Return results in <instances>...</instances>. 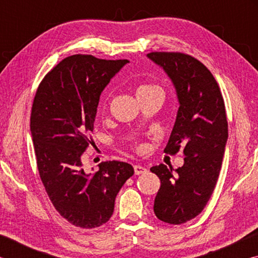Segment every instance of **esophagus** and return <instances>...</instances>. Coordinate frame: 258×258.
<instances>
[{"label": "esophagus", "mask_w": 258, "mask_h": 258, "mask_svg": "<svg viewBox=\"0 0 258 258\" xmlns=\"http://www.w3.org/2000/svg\"><path fill=\"white\" fill-rule=\"evenodd\" d=\"M147 172V168L143 167L141 165H134V174L135 175H140V174H143Z\"/></svg>", "instance_id": "obj_1"}]
</instances>
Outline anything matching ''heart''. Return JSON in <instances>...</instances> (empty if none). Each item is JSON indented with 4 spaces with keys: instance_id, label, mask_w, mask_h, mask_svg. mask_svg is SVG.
Instances as JSON below:
<instances>
[{
    "instance_id": "obj_1",
    "label": "heart",
    "mask_w": 258,
    "mask_h": 258,
    "mask_svg": "<svg viewBox=\"0 0 258 258\" xmlns=\"http://www.w3.org/2000/svg\"><path fill=\"white\" fill-rule=\"evenodd\" d=\"M135 95H137L138 100L152 97V95H160V97H163V90H161L159 85L155 84V83H145V84H141L138 87L137 91H135ZM133 147L137 151L143 150V145H140V143H135Z\"/></svg>"
}]
</instances>
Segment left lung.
<instances>
[{
	"label": "left lung",
	"instance_id": "left-lung-1",
	"mask_svg": "<svg viewBox=\"0 0 258 258\" xmlns=\"http://www.w3.org/2000/svg\"><path fill=\"white\" fill-rule=\"evenodd\" d=\"M176 89L178 108L165 152L182 150L184 164L173 171L164 164L150 168L160 180L154 212L160 221L183 224L206 206L216 185L228 140L224 100L213 74L182 52H150Z\"/></svg>",
	"mask_w": 258,
	"mask_h": 258
}]
</instances>
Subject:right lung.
<instances>
[{
    "instance_id": "add662e5",
    "label": "right lung",
    "mask_w": 258,
    "mask_h": 258,
    "mask_svg": "<svg viewBox=\"0 0 258 258\" xmlns=\"http://www.w3.org/2000/svg\"><path fill=\"white\" fill-rule=\"evenodd\" d=\"M127 62L91 54L67 56L35 93L30 132L38 173L56 212L77 228L94 229L108 222L117 194L134 174L132 165L111 160L100 163L91 175L82 163L93 142L100 94Z\"/></svg>"
}]
</instances>
